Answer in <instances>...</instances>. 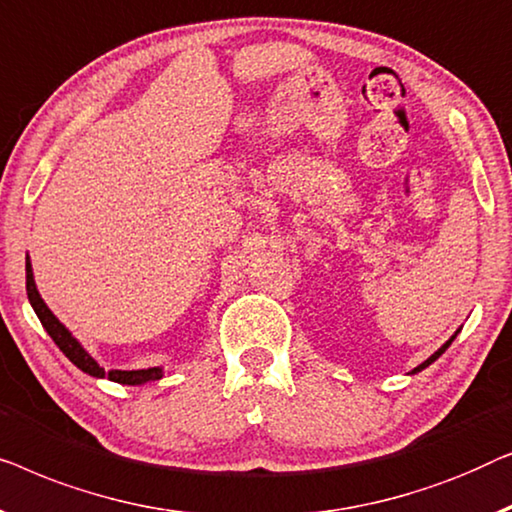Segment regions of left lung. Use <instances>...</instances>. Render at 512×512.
I'll use <instances>...</instances> for the list:
<instances>
[{
    "label": "left lung",
    "mask_w": 512,
    "mask_h": 512,
    "mask_svg": "<svg viewBox=\"0 0 512 512\" xmlns=\"http://www.w3.org/2000/svg\"><path fill=\"white\" fill-rule=\"evenodd\" d=\"M455 336H457V334H455ZM455 336H452V338H450V341H445V343H443V345H441V348H438V350H436V352H434V355H431V357H429V359H427V362H422V364H420V366H417V369H413V373H417V371H422V369H427V366H429V364H431V362H436V359H438V357H441V355H443V352H445V350H448V345H450V343H452V341H455Z\"/></svg>",
    "instance_id": "8db88e82"
}]
</instances>
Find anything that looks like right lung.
Returning a JSON list of instances; mask_svg holds the SVG:
<instances>
[{"label":"right lung","mask_w":512,"mask_h":512,"mask_svg":"<svg viewBox=\"0 0 512 512\" xmlns=\"http://www.w3.org/2000/svg\"><path fill=\"white\" fill-rule=\"evenodd\" d=\"M25 271H27V297H30V304L34 308V313L39 315L43 329L48 331V336L53 338L57 348H60L64 355L69 357V362H74L78 369L90 373V376L95 378H104L109 376V380L113 383H122V385H143V383H153V380H160L162 378V369H141V371H109L106 373L102 366H99L95 359H92L88 352L81 343L76 341L74 336L69 334V329L62 325L60 320L55 318L53 311L43 304L41 294L37 290V285H34V276H32V264H30V257H27V264H25Z\"/></svg>","instance_id":"1"}]
</instances>
